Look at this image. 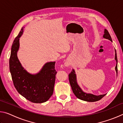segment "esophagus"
<instances>
[{
    "label": "esophagus",
    "instance_id": "obj_1",
    "mask_svg": "<svg viewBox=\"0 0 123 123\" xmlns=\"http://www.w3.org/2000/svg\"><path fill=\"white\" fill-rule=\"evenodd\" d=\"M70 62L68 61V60H67V61H66L65 63H64V64H65V66L66 67H69V65H70Z\"/></svg>",
    "mask_w": 123,
    "mask_h": 123
}]
</instances>
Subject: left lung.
<instances>
[{"label": "left lung", "mask_w": 123, "mask_h": 123, "mask_svg": "<svg viewBox=\"0 0 123 123\" xmlns=\"http://www.w3.org/2000/svg\"><path fill=\"white\" fill-rule=\"evenodd\" d=\"M103 38L109 39V40L112 41L111 37L110 36L109 32L106 29L104 30V34L103 35ZM114 59L116 61V66L115 67V70L116 71L117 76V73H118V69H117V53L116 50H115V58ZM69 80L70 82V85L71 86L72 91L73 92L74 94L78 98V99L82 100L88 101V102H94L98 101L100 100L101 98L105 96L106 94H101L99 95H96L91 93H88L84 92L81 89V88L79 86V85L77 82V78H76V75L75 72V70L74 69H72V71L71 73L69 74Z\"/></svg>", "instance_id": "8db88e82"}]
</instances>
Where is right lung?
<instances>
[{
  "mask_svg": "<svg viewBox=\"0 0 123 123\" xmlns=\"http://www.w3.org/2000/svg\"><path fill=\"white\" fill-rule=\"evenodd\" d=\"M23 27L12 45L9 60L10 71L17 91L32 103H43L48 100L53 94L55 75V62L45 63L36 74H31L22 66L17 57L19 38L23 33Z\"/></svg>",
  "mask_w": 123,
  "mask_h": 123,
  "instance_id": "1",
  "label": "right lung"
}]
</instances>
